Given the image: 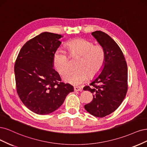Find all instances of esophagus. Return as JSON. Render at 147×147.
Segmentation results:
<instances>
[{"label": "esophagus", "instance_id": "esophagus-1", "mask_svg": "<svg viewBox=\"0 0 147 147\" xmlns=\"http://www.w3.org/2000/svg\"><path fill=\"white\" fill-rule=\"evenodd\" d=\"M74 91H82V88L80 87H74Z\"/></svg>", "mask_w": 147, "mask_h": 147}]
</instances>
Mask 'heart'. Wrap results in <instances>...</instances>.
I'll return each instance as SVG.
<instances>
[{"mask_svg":"<svg viewBox=\"0 0 147 147\" xmlns=\"http://www.w3.org/2000/svg\"><path fill=\"white\" fill-rule=\"evenodd\" d=\"M71 56L80 57L76 63L78 69L69 71L63 77L66 82L78 86L90 78L96 76L104 67L106 54L100 45H94L93 42L84 38H76L65 45ZM53 65L57 72L63 75L69 67L68 54L62 49L55 51L53 56Z\"/></svg>","mask_w":147,"mask_h":147,"instance_id":"heart-1","label":"heart"}]
</instances>
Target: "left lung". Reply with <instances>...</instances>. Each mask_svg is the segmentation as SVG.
I'll return each mask as SVG.
<instances>
[{"mask_svg": "<svg viewBox=\"0 0 147 147\" xmlns=\"http://www.w3.org/2000/svg\"><path fill=\"white\" fill-rule=\"evenodd\" d=\"M105 49V63L101 74L84 90L93 94V100L84 106L86 110L97 117H105L120 106L127 90V67L120 47L106 33H92Z\"/></svg>", "mask_w": 147, "mask_h": 147, "instance_id": "left-lung-1", "label": "left lung"}]
</instances>
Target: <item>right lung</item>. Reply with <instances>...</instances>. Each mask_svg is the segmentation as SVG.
<instances>
[{
  "mask_svg": "<svg viewBox=\"0 0 147 147\" xmlns=\"http://www.w3.org/2000/svg\"><path fill=\"white\" fill-rule=\"evenodd\" d=\"M61 35L43 32L27 41L15 64L16 90L29 109L39 115L55 111L73 87L61 81L53 68V56L60 46Z\"/></svg>",
  "mask_w": 147,
  "mask_h": 147,
  "instance_id": "1",
  "label": "right lung"
}]
</instances>
